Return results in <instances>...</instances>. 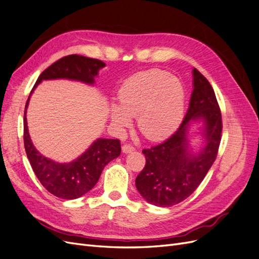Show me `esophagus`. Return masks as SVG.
<instances>
[{"instance_id": "34e87169", "label": "esophagus", "mask_w": 259, "mask_h": 259, "mask_svg": "<svg viewBox=\"0 0 259 259\" xmlns=\"http://www.w3.org/2000/svg\"><path fill=\"white\" fill-rule=\"evenodd\" d=\"M122 151H123V153H131L133 151H135V148L133 147L132 145L125 144V145L122 146Z\"/></svg>"}]
</instances>
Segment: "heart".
<instances>
[{
    "instance_id": "1",
    "label": "heart",
    "mask_w": 259,
    "mask_h": 259,
    "mask_svg": "<svg viewBox=\"0 0 259 259\" xmlns=\"http://www.w3.org/2000/svg\"><path fill=\"white\" fill-rule=\"evenodd\" d=\"M120 105H112L111 121L126 127L132 116L149 140H160L177 130L184 116L185 92L182 83L160 70L140 72L125 82L119 92Z\"/></svg>"
}]
</instances>
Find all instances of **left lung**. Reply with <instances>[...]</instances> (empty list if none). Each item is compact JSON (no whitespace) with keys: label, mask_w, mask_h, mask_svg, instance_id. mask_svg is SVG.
Returning <instances> with one entry per match:
<instances>
[{"label":"left lung","mask_w":259,"mask_h":259,"mask_svg":"<svg viewBox=\"0 0 259 259\" xmlns=\"http://www.w3.org/2000/svg\"><path fill=\"white\" fill-rule=\"evenodd\" d=\"M193 91L183 123L165 142L144 149L146 165L136 177L142 197L155 206L168 207L186 200L204 179L216 160L223 121L215 93L206 77L193 69ZM202 123L206 145L191 152L187 133L192 122Z\"/></svg>","instance_id":"1"}]
</instances>
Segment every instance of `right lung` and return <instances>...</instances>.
Returning a JSON list of instances; mask_svg holds the SVG:
<instances>
[{
	"instance_id": "obj_1",
	"label": "right lung",
	"mask_w": 259,
	"mask_h": 259,
	"mask_svg": "<svg viewBox=\"0 0 259 259\" xmlns=\"http://www.w3.org/2000/svg\"><path fill=\"white\" fill-rule=\"evenodd\" d=\"M105 66L101 60L76 54L62 57L40 74L30 96L43 80L68 79L93 85L98 71ZM30 96L23 115V143L31 167L45 189L55 197L65 200L82 197L97 184L107 164L120 155V140L98 138L79 158L69 163H58L45 158L36 150L29 135L26 113Z\"/></svg>"
}]
</instances>
